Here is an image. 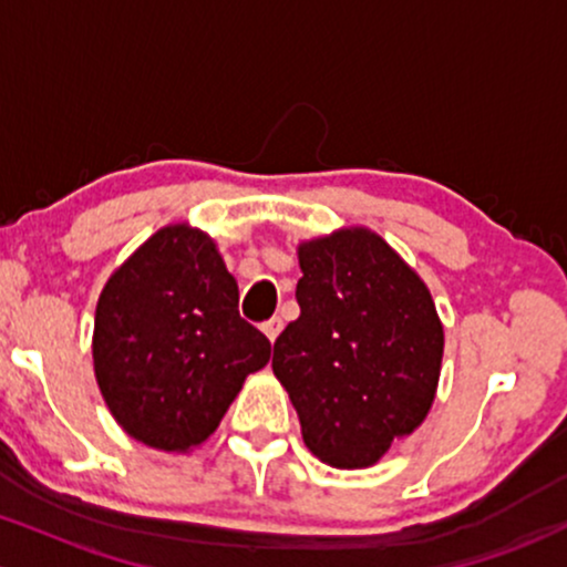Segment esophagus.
I'll return each instance as SVG.
<instances>
[{
  "mask_svg": "<svg viewBox=\"0 0 567 567\" xmlns=\"http://www.w3.org/2000/svg\"><path fill=\"white\" fill-rule=\"evenodd\" d=\"M282 317H271V320H266L264 322V333H266V338H269V341L271 343H275L277 341V336H279V330H282Z\"/></svg>",
  "mask_w": 567,
  "mask_h": 567,
  "instance_id": "1",
  "label": "esophagus"
}]
</instances>
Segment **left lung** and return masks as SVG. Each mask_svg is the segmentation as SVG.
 <instances>
[{
  "instance_id": "obj_1",
  "label": "left lung",
  "mask_w": 567,
  "mask_h": 567,
  "mask_svg": "<svg viewBox=\"0 0 567 567\" xmlns=\"http://www.w3.org/2000/svg\"><path fill=\"white\" fill-rule=\"evenodd\" d=\"M301 315L275 341L306 447L338 470L373 466L426 419L445 333L424 279L375 231L298 245Z\"/></svg>"
}]
</instances>
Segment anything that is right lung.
I'll return each instance as SVG.
<instances>
[{"mask_svg": "<svg viewBox=\"0 0 567 567\" xmlns=\"http://www.w3.org/2000/svg\"><path fill=\"white\" fill-rule=\"evenodd\" d=\"M237 279L216 243L186 224L159 229L97 298L93 365L130 437L186 453L216 432L245 379L271 357L239 317Z\"/></svg>", "mask_w": 567, "mask_h": 567, "instance_id": "right-lung-1", "label": "right lung"}]
</instances>
